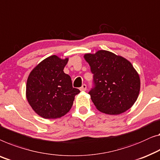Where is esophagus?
Returning <instances> with one entry per match:
<instances>
[{
    "instance_id": "esophagus-1",
    "label": "esophagus",
    "mask_w": 160,
    "mask_h": 160,
    "mask_svg": "<svg viewBox=\"0 0 160 160\" xmlns=\"http://www.w3.org/2000/svg\"><path fill=\"white\" fill-rule=\"evenodd\" d=\"M79 89L81 90V91H86V90H87V85L83 84L82 87H80Z\"/></svg>"
}]
</instances>
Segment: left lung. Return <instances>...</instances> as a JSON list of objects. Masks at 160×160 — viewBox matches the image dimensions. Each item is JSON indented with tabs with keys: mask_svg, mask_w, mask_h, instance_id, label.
Returning a JSON list of instances; mask_svg holds the SVG:
<instances>
[{
	"mask_svg": "<svg viewBox=\"0 0 160 160\" xmlns=\"http://www.w3.org/2000/svg\"><path fill=\"white\" fill-rule=\"evenodd\" d=\"M84 58L93 73L89 94L97 110L119 115L130 109L140 91L139 76L130 62L107 50L85 54Z\"/></svg>",
	"mask_w": 160,
	"mask_h": 160,
	"instance_id": "left-lung-1",
	"label": "left lung"
}]
</instances>
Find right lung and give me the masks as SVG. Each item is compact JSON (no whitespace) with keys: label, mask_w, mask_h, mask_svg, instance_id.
<instances>
[{"label":"right lung","mask_w":160,"mask_h":160,"mask_svg":"<svg viewBox=\"0 0 160 160\" xmlns=\"http://www.w3.org/2000/svg\"><path fill=\"white\" fill-rule=\"evenodd\" d=\"M68 58L51 55L40 62L27 78L26 95L34 112L46 119L63 116L71 110L79 89L63 72Z\"/></svg>","instance_id":"obj_1"}]
</instances>
